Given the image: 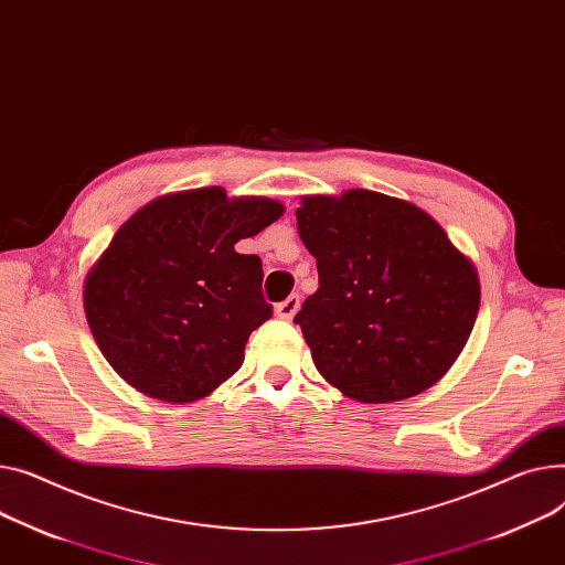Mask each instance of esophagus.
<instances>
[{
  "label": "esophagus",
  "instance_id": "esophagus-1",
  "mask_svg": "<svg viewBox=\"0 0 565 565\" xmlns=\"http://www.w3.org/2000/svg\"><path fill=\"white\" fill-rule=\"evenodd\" d=\"M297 311H299V295H290L288 299H284V302L277 305V309H275V313L281 320H292Z\"/></svg>",
  "mask_w": 565,
  "mask_h": 565
}]
</instances>
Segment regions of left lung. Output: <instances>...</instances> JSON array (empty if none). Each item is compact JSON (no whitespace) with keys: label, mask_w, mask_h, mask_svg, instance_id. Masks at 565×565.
<instances>
[{"label":"left lung","mask_w":565,"mask_h":565,"mask_svg":"<svg viewBox=\"0 0 565 565\" xmlns=\"http://www.w3.org/2000/svg\"><path fill=\"white\" fill-rule=\"evenodd\" d=\"M295 215L318 263V290L295 322L322 377L363 404L440 382L477 320L475 263L429 213L365 188L307 195Z\"/></svg>","instance_id":"obj_1"}]
</instances>
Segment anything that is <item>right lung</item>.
<instances>
[{
	"label": "right lung",
	"mask_w": 565,
	"mask_h": 565,
	"mask_svg": "<svg viewBox=\"0 0 565 565\" xmlns=\"http://www.w3.org/2000/svg\"><path fill=\"white\" fill-rule=\"evenodd\" d=\"M284 215L270 198L220 185L157 198L113 236L84 281L104 359L138 393L188 404L238 372L249 333L273 316L260 258L238 254Z\"/></svg>",
	"instance_id": "1"
}]
</instances>
